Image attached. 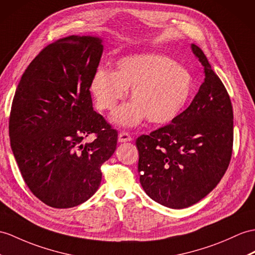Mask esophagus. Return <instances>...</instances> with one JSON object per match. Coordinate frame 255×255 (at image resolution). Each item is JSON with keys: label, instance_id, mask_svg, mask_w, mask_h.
<instances>
[{"label": "esophagus", "instance_id": "obj_1", "mask_svg": "<svg viewBox=\"0 0 255 255\" xmlns=\"http://www.w3.org/2000/svg\"><path fill=\"white\" fill-rule=\"evenodd\" d=\"M118 140L120 142H126V141H129L132 140V136L129 135V133L126 132V131H122L118 135Z\"/></svg>", "mask_w": 255, "mask_h": 255}]
</instances>
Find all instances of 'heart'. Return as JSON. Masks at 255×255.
Segmentation results:
<instances>
[{
	"label": "heart",
	"instance_id": "b5f03b06",
	"mask_svg": "<svg viewBox=\"0 0 255 255\" xmlns=\"http://www.w3.org/2000/svg\"><path fill=\"white\" fill-rule=\"evenodd\" d=\"M194 85L185 67L162 55L128 56L117 63V70L98 69L93 76L90 91L98 110H114L132 89L133 101L118 108L113 121L122 127H134L148 121L164 124L183 113Z\"/></svg>",
	"mask_w": 255,
	"mask_h": 255
}]
</instances>
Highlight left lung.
Here are the masks:
<instances>
[{
  "instance_id": "left-lung-1",
  "label": "left lung",
  "mask_w": 255,
  "mask_h": 255,
  "mask_svg": "<svg viewBox=\"0 0 255 255\" xmlns=\"http://www.w3.org/2000/svg\"><path fill=\"white\" fill-rule=\"evenodd\" d=\"M191 49L204 70L199 91L170 124L136 139L142 188L172 209L190 207L213 190L233 153L231 98L202 49L195 44Z\"/></svg>"
}]
</instances>
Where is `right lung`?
Segmentation results:
<instances>
[{"instance_id":"1","label":"right lung","mask_w":255,"mask_h":255,"mask_svg":"<svg viewBox=\"0 0 255 255\" xmlns=\"http://www.w3.org/2000/svg\"><path fill=\"white\" fill-rule=\"evenodd\" d=\"M103 47L94 36L54 41L29 64L11 103V150L28 188L52 208L77 207L94 195L116 150L117 129L93 110L90 91ZM90 133L96 139L84 144Z\"/></svg>"}]
</instances>
